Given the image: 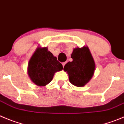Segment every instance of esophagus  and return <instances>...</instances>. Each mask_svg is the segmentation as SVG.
I'll list each match as a JSON object with an SVG mask.
<instances>
[{"label":"esophagus","mask_w":124,"mask_h":124,"mask_svg":"<svg viewBox=\"0 0 124 124\" xmlns=\"http://www.w3.org/2000/svg\"><path fill=\"white\" fill-rule=\"evenodd\" d=\"M66 63H67V62H63V63H62V65H63V67H64V66H65V65L66 64Z\"/></svg>","instance_id":"obj_1"}]
</instances>
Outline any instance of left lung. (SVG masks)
Wrapping results in <instances>:
<instances>
[{"label": "left lung", "mask_w": 124, "mask_h": 124, "mask_svg": "<svg viewBox=\"0 0 124 124\" xmlns=\"http://www.w3.org/2000/svg\"><path fill=\"white\" fill-rule=\"evenodd\" d=\"M71 62L65 64L63 70L67 71L69 81L76 87H84L92 78L95 70V63L87 46L76 47L73 50Z\"/></svg>", "instance_id": "obj_1"}]
</instances>
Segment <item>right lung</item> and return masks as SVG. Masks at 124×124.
I'll use <instances>...</instances> for the list:
<instances>
[{"label":"right lung","instance_id":"right-lung-1","mask_svg":"<svg viewBox=\"0 0 124 124\" xmlns=\"http://www.w3.org/2000/svg\"><path fill=\"white\" fill-rule=\"evenodd\" d=\"M62 69V65L47 47H37L29 61L27 73L31 81L41 87L49 84L55 73Z\"/></svg>","mask_w":124,"mask_h":124}]
</instances>
